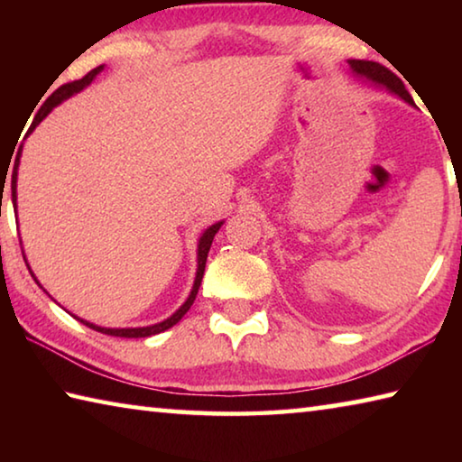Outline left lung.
Here are the masks:
<instances>
[{
    "instance_id": "8db88e82",
    "label": "left lung",
    "mask_w": 462,
    "mask_h": 462,
    "mask_svg": "<svg viewBox=\"0 0 462 462\" xmlns=\"http://www.w3.org/2000/svg\"><path fill=\"white\" fill-rule=\"evenodd\" d=\"M348 67H350V73L358 77V79L371 83L373 88H379V89H385L389 93H393V96L403 99L405 104L416 107V104H413V99L408 93V89H405V85L402 83L400 77L391 73L389 69H385L383 65H379V62L348 59Z\"/></svg>"
}]
</instances>
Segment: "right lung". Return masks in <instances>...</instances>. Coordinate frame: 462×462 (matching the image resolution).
Instances as JSON below:
<instances>
[{
  "label": "right lung",
  "instance_id": "1",
  "mask_svg": "<svg viewBox=\"0 0 462 462\" xmlns=\"http://www.w3.org/2000/svg\"><path fill=\"white\" fill-rule=\"evenodd\" d=\"M104 71V65L101 67H97V69H93V71H89L88 75L83 77V79H79V81H73V83H67V85H60V88L52 93V96L44 101L42 104V107L38 109V114L34 116V120H32V126H30V130H28V134L30 132H32L38 124H41L46 116H49L54 107H57L59 104H62V101L65 99H69L71 96H75V93H79V91H83L85 88H88V85L96 79V77ZM20 156H22V146H20V151H18V154H15V162H14V173H12V201H14V206H15V201H18V193H15V187H18V167H20ZM15 212H18V206H15ZM222 224H224V220L222 222H216V224H212L209 226V228H206L201 232V236H199V240H198V271H195V281H193V287H191V293H189V297H187L185 300V303L181 308H179L173 316H169L167 319H162V322H159V324H152V326H143V328H101V326H96V324H91V322H88V319H81V318H77V316H73V318H77L79 319L81 324H85V326H89V328H93V330H97V332H101V334H109V336H120V338H146V336H152V334H161V332H165V330H169V328H173L179 319H181L185 314H187V310H189L191 306H193V301H195V295H198V289H199V285H201V279H203V271H206V261H208V253H209V246H212V240H214V236L217 234V230L222 228ZM24 261H26V256H24ZM26 267H28V271H30V275L34 277V273H32V269H30V264H28V261H26ZM34 281L38 283V279L34 277ZM41 285V283H38ZM42 287V285H41Z\"/></svg>",
  "mask_w": 462,
  "mask_h": 462
}]
</instances>
